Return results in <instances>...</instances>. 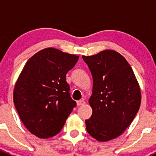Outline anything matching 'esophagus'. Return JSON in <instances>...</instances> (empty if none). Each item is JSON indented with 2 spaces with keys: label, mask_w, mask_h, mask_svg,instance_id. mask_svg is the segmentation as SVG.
Here are the masks:
<instances>
[{
  "label": "esophagus",
  "mask_w": 156,
  "mask_h": 156,
  "mask_svg": "<svg viewBox=\"0 0 156 156\" xmlns=\"http://www.w3.org/2000/svg\"><path fill=\"white\" fill-rule=\"evenodd\" d=\"M84 103H85V101L84 100H80L77 101V105L78 106H82V105H84Z\"/></svg>",
  "instance_id": "obj_1"
}]
</instances>
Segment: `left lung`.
Returning <instances> with one entry per match:
<instances>
[{
    "instance_id": "left-lung-1",
    "label": "left lung",
    "mask_w": 156,
    "mask_h": 156,
    "mask_svg": "<svg viewBox=\"0 0 156 156\" xmlns=\"http://www.w3.org/2000/svg\"><path fill=\"white\" fill-rule=\"evenodd\" d=\"M82 58L93 78L89 99L93 112L85 120L86 128L97 140H111L126 130L139 110V84L125 58L115 50H106Z\"/></svg>"
}]
</instances>
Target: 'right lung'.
I'll return each instance as SVG.
<instances>
[{"mask_svg":"<svg viewBox=\"0 0 156 156\" xmlns=\"http://www.w3.org/2000/svg\"><path fill=\"white\" fill-rule=\"evenodd\" d=\"M78 58L58 49L45 48L33 55L20 73L13 103L23 125L37 137L57 134L76 106L66 76Z\"/></svg>","mask_w":156,"mask_h":156,"instance_id":"1","label":"right lung"}]
</instances>
